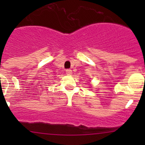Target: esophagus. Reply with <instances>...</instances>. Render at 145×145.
Instances as JSON below:
<instances>
[{"instance_id": "obj_1", "label": "esophagus", "mask_w": 145, "mask_h": 145, "mask_svg": "<svg viewBox=\"0 0 145 145\" xmlns=\"http://www.w3.org/2000/svg\"><path fill=\"white\" fill-rule=\"evenodd\" d=\"M66 74H67V75H71V74H72V71H71V69H67L66 70Z\"/></svg>"}]
</instances>
